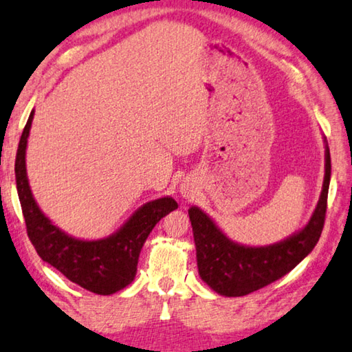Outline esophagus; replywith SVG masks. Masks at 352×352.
Returning <instances> with one entry per match:
<instances>
[{"instance_id": "1", "label": "esophagus", "mask_w": 352, "mask_h": 352, "mask_svg": "<svg viewBox=\"0 0 352 352\" xmlns=\"http://www.w3.org/2000/svg\"><path fill=\"white\" fill-rule=\"evenodd\" d=\"M181 193H182L184 198H190V196H193V186H192V184H188V182L182 184Z\"/></svg>"}]
</instances>
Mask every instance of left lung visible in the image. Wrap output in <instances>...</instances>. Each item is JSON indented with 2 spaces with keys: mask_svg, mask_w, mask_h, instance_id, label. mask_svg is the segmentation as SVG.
Returning <instances> with one entry per match:
<instances>
[{
  "mask_svg": "<svg viewBox=\"0 0 352 352\" xmlns=\"http://www.w3.org/2000/svg\"><path fill=\"white\" fill-rule=\"evenodd\" d=\"M323 139L324 179L316 210L305 227L281 241L269 245L235 243L204 210L196 206L188 208L198 272L212 291L223 297H244L291 272L316 248L323 230L331 182V154L328 140Z\"/></svg>",
  "mask_w": 352,
  "mask_h": 352,
  "instance_id": "1",
  "label": "left lung"
}]
</instances>
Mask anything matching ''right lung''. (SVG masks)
<instances>
[{
  "mask_svg": "<svg viewBox=\"0 0 352 352\" xmlns=\"http://www.w3.org/2000/svg\"><path fill=\"white\" fill-rule=\"evenodd\" d=\"M34 114L35 111L23 129L15 159L16 192L30 243L43 261L80 287L98 295L119 292L133 283L142 245L150 232L165 214L177 208V202L171 196L148 201L107 238L82 239L61 230L43 213L29 186L26 150Z\"/></svg>",
  "mask_w": 352,
  "mask_h": 352,
  "instance_id": "obj_1",
  "label": "right lung"
}]
</instances>
